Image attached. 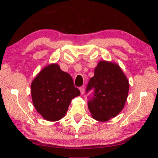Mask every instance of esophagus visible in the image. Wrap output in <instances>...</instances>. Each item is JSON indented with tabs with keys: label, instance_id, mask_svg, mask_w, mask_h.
<instances>
[{
	"label": "esophagus",
	"instance_id": "34e87169",
	"mask_svg": "<svg viewBox=\"0 0 158 158\" xmlns=\"http://www.w3.org/2000/svg\"><path fill=\"white\" fill-rule=\"evenodd\" d=\"M80 92L82 94H84V91H85V88H84V86H82L80 88Z\"/></svg>",
	"mask_w": 158,
	"mask_h": 158
}]
</instances>
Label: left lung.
<instances>
[{
	"mask_svg": "<svg viewBox=\"0 0 158 158\" xmlns=\"http://www.w3.org/2000/svg\"><path fill=\"white\" fill-rule=\"evenodd\" d=\"M129 84L119 66L107 61H100L94 76L89 80L85 93L93 90L88 96V106L93 118L107 121L116 117L125 106Z\"/></svg>",
	"mask_w": 158,
	"mask_h": 158,
	"instance_id": "left-lung-1",
	"label": "left lung"
}]
</instances>
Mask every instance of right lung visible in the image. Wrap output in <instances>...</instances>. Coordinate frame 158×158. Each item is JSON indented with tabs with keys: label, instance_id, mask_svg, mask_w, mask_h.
I'll return each mask as SVG.
<instances>
[{
	"label": "right lung",
	"instance_id": "1",
	"mask_svg": "<svg viewBox=\"0 0 158 158\" xmlns=\"http://www.w3.org/2000/svg\"><path fill=\"white\" fill-rule=\"evenodd\" d=\"M31 93L37 111L49 121L63 118L71 100L80 94L71 76L56 64L46 66L38 74L31 83Z\"/></svg>",
	"mask_w": 158,
	"mask_h": 158
}]
</instances>
